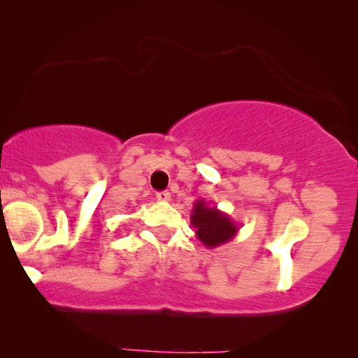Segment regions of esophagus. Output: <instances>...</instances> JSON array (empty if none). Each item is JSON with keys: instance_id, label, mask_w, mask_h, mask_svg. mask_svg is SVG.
<instances>
[{"instance_id": "34e87169", "label": "esophagus", "mask_w": 358, "mask_h": 358, "mask_svg": "<svg viewBox=\"0 0 358 358\" xmlns=\"http://www.w3.org/2000/svg\"><path fill=\"white\" fill-rule=\"evenodd\" d=\"M156 199H158L159 202H169V200H171V194L168 192V190H163V192L156 194Z\"/></svg>"}]
</instances>
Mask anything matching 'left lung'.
<instances>
[{"mask_svg": "<svg viewBox=\"0 0 358 358\" xmlns=\"http://www.w3.org/2000/svg\"><path fill=\"white\" fill-rule=\"evenodd\" d=\"M190 224L195 228V236L208 249L227 244L236 236L239 227L228 213L212 207L205 199L195 200Z\"/></svg>", "mask_w": 358, "mask_h": 358, "instance_id": "1", "label": "left lung"}]
</instances>
